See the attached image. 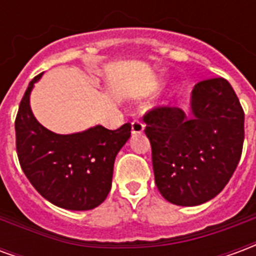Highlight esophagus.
I'll return each instance as SVG.
<instances>
[{"mask_svg": "<svg viewBox=\"0 0 256 256\" xmlns=\"http://www.w3.org/2000/svg\"><path fill=\"white\" fill-rule=\"evenodd\" d=\"M145 124L141 120H133L132 122V133L133 134H140L144 132Z\"/></svg>", "mask_w": 256, "mask_h": 256, "instance_id": "34e87169", "label": "esophagus"}]
</instances>
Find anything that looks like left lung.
Segmentation results:
<instances>
[{
    "label": "left lung",
    "mask_w": 256,
    "mask_h": 256,
    "mask_svg": "<svg viewBox=\"0 0 256 256\" xmlns=\"http://www.w3.org/2000/svg\"><path fill=\"white\" fill-rule=\"evenodd\" d=\"M188 116L178 106L144 115L159 192L177 206H198L225 188L242 158L244 111L230 84L212 78L194 84Z\"/></svg>",
    "instance_id": "1"
}]
</instances>
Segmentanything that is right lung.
<instances>
[{
	"instance_id": "obj_1",
	"label": "right lung",
	"mask_w": 256,
	"mask_h": 256,
	"mask_svg": "<svg viewBox=\"0 0 256 256\" xmlns=\"http://www.w3.org/2000/svg\"><path fill=\"white\" fill-rule=\"evenodd\" d=\"M28 84L14 120L16 152L22 170L36 192L58 207L92 210L108 196L118 152L130 138L132 124L116 130L94 126L82 133L56 134L32 115Z\"/></svg>"
}]
</instances>
